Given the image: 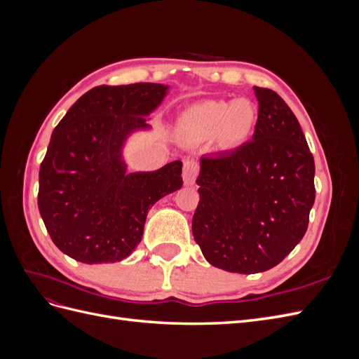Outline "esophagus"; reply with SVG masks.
Returning a JSON list of instances; mask_svg holds the SVG:
<instances>
[{
  "mask_svg": "<svg viewBox=\"0 0 359 359\" xmlns=\"http://www.w3.org/2000/svg\"><path fill=\"white\" fill-rule=\"evenodd\" d=\"M198 173H199V165H198L196 160H193V158L184 160L182 178H184V184H186V186H191V184H194Z\"/></svg>",
  "mask_w": 359,
  "mask_h": 359,
  "instance_id": "esophagus-1",
  "label": "esophagus"
}]
</instances>
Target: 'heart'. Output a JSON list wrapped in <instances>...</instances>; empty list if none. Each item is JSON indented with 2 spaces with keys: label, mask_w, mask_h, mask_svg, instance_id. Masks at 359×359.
<instances>
[{
  "label": "heart",
  "mask_w": 359,
  "mask_h": 359,
  "mask_svg": "<svg viewBox=\"0 0 359 359\" xmlns=\"http://www.w3.org/2000/svg\"><path fill=\"white\" fill-rule=\"evenodd\" d=\"M256 112L247 100H206L191 106L182 116V130L194 140L214 135L224 147H235L252 133Z\"/></svg>",
  "instance_id": "1"
}]
</instances>
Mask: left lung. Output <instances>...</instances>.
<instances>
[{
  "instance_id": "left-lung-1",
  "label": "left lung",
  "mask_w": 359,
  "mask_h": 359,
  "mask_svg": "<svg viewBox=\"0 0 359 359\" xmlns=\"http://www.w3.org/2000/svg\"><path fill=\"white\" fill-rule=\"evenodd\" d=\"M253 139L232 153L201 157L191 231L205 259L238 274L278 265L302 240L316 196L314 160L297 116L269 88Z\"/></svg>"
}]
</instances>
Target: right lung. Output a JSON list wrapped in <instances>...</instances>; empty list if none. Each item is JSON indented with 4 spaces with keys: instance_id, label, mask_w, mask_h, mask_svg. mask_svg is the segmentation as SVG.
<instances>
[{
    "instance_id": "obj_1",
    "label": "right lung",
    "mask_w": 359,
    "mask_h": 359,
    "mask_svg": "<svg viewBox=\"0 0 359 359\" xmlns=\"http://www.w3.org/2000/svg\"><path fill=\"white\" fill-rule=\"evenodd\" d=\"M168 93L160 83L100 85L85 93L53 130L39 172V211L64 255L112 264L142 240L148 210L181 189L182 163L127 173V136Z\"/></svg>"
}]
</instances>
